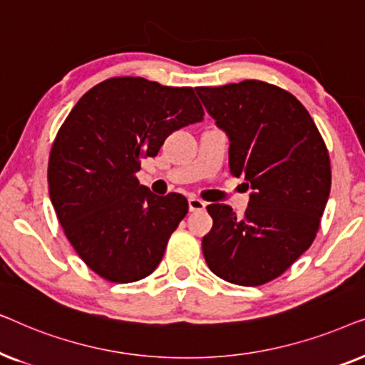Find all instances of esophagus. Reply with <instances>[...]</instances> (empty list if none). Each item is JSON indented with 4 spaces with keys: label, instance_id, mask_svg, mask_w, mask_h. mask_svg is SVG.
<instances>
[{
    "label": "esophagus",
    "instance_id": "1",
    "mask_svg": "<svg viewBox=\"0 0 365 365\" xmlns=\"http://www.w3.org/2000/svg\"><path fill=\"white\" fill-rule=\"evenodd\" d=\"M204 207H206V202L201 201V199L189 197V211L199 212V211H204Z\"/></svg>",
    "mask_w": 365,
    "mask_h": 365
}]
</instances>
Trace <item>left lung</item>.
Here are the masks:
<instances>
[{
	"mask_svg": "<svg viewBox=\"0 0 365 365\" xmlns=\"http://www.w3.org/2000/svg\"><path fill=\"white\" fill-rule=\"evenodd\" d=\"M196 91L227 134L231 174L252 189L242 217L227 204H209L204 259L224 281L262 286L316 239L331 192L326 143L301 101L274 84L246 79Z\"/></svg>",
	"mask_w": 365,
	"mask_h": 365,
	"instance_id": "obj_1",
	"label": "left lung"
}]
</instances>
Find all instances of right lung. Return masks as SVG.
Instances as JSON below:
<instances>
[{"instance_id":"1","label":"right lung","mask_w":365,"mask_h":365,"mask_svg":"<svg viewBox=\"0 0 365 365\" xmlns=\"http://www.w3.org/2000/svg\"><path fill=\"white\" fill-rule=\"evenodd\" d=\"M202 116L192 88L119 76L89 89L64 119L49 153V197L68 241L98 276L128 284L159 266L187 199L156 196L136 173L169 134Z\"/></svg>"}]
</instances>
